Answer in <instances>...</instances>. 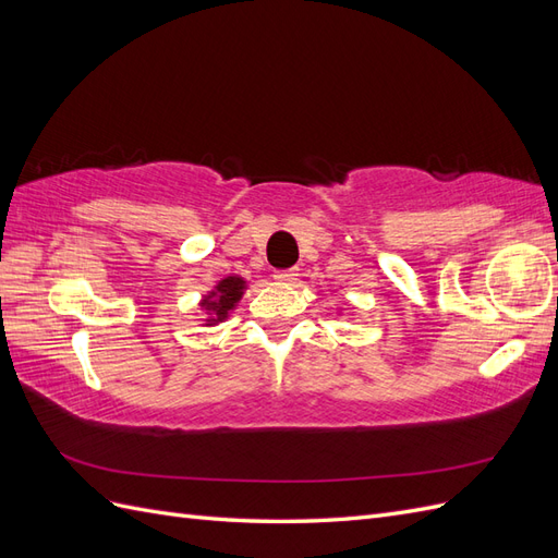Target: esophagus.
Returning <instances> with one entry per match:
<instances>
[{
  "label": "esophagus",
  "mask_w": 558,
  "mask_h": 558,
  "mask_svg": "<svg viewBox=\"0 0 558 558\" xmlns=\"http://www.w3.org/2000/svg\"><path fill=\"white\" fill-rule=\"evenodd\" d=\"M295 277H298V269H277L275 272V279L279 283H291V281H295Z\"/></svg>",
  "instance_id": "1"
}]
</instances>
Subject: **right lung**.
Segmentation results:
<instances>
[{
	"instance_id": "1",
	"label": "right lung",
	"mask_w": 558,
	"mask_h": 558,
	"mask_svg": "<svg viewBox=\"0 0 558 558\" xmlns=\"http://www.w3.org/2000/svg\"><path fill=\"white\" fill-rule=\"evenodd\" d=\"M244 283L246 281L242 277H226L223 281H218L216 291H211L205 300H202V307H205L209 314H214L207 318V326L228 318V312L238 305L244 293Z\"/></svg>"
}]
</instances>
